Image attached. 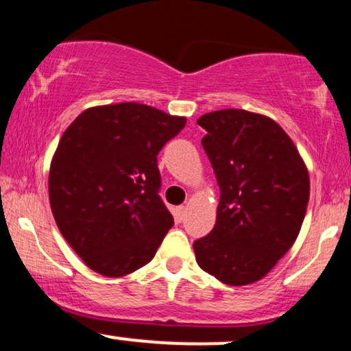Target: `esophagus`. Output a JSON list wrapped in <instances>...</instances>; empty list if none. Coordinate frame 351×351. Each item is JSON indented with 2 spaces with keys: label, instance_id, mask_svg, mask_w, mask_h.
Wrapping results in <instances>:
<instances>
[{
  "label": "esophagus",
  "instance_id": "34e87169",
  "mask_svg": "<svg viewBox=\"0 0 351 351\" xmlns=\"http://www.w3.org/2000/svg\"><path fill=\"white\" fill-rule=\"evenodd\" d=\"M184 215H186V208H184V206H178L175 209V216H176V219H178V221H183Z\"/></svg>",
  "mask_w": 351,
  "mask_h": 351
}]
</instances>
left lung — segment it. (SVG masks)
Instances as JSON below:
<instances>
[{
    "instance_id": "8db88e82",
    "label": "left lung",
    "mask_w": 351,
    "mask_h": 351,
    "mask_svg": "<svg viewBox=\"0 0 351 351\" xmlns=\"http://www.w3.org/2000/svg\"><path fill=\"white\" fill-rule=\"evenodd\" d=\"M204 152L221 189L216 224L195 241L196 263L239 287L272 271L299 236L310 196L305 162L276 120L243 108L201 115Z\"/></svg>"
}]
</instances>
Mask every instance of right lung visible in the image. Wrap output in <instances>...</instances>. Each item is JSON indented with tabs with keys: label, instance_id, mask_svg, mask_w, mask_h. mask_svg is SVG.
<instances>
[{
	"label": "right lung",
	"instance_id": "add662e5",
	"mask_svg": "<svg viewBox=\"0 0 351 351\" xmlns=\"http://www.w3.org/2000/svg\"><path fill=\"white\" fill-rule=\"evenodd\" d=\"M184 125V117L122 102L87 108L60 136L49 168L52 216L92 271L122 277L153 259L173 226L156 156Z\"/></svg>",
	"mask_w": 351,
	"mask_h": 351
}]
</instances>
